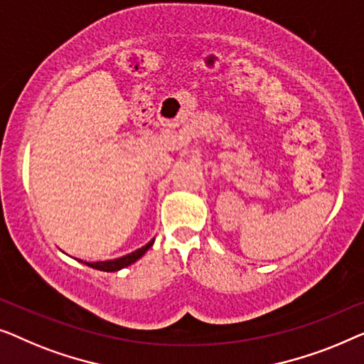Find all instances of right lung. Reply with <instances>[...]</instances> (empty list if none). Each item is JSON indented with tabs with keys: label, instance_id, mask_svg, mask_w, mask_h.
Masks as SVG:
<instances>
[{
	"label": "right lung",
	"instance_id": "add662e5",
	"mask_svg": "<svg viewBox=\"0 0 364 364\" xmlns=\"http://www.w3.org/2000/svg\"><path fill=\"white\" fill-rule=\"evenodd\" d=\"M153 242H155V239H151L150 242L143 245V247L136 249V250H133V252H130V254L122 255V257H119V259L104 260V262H84V264H85V265H89V267H92V269L104 270V272H117V270L125 269V267H129V265H132L133 262H136V260L140 259L141 255L145 254L146 250L151 247ZM80 262H82V260H80Z\"/></svg>",
	"mask_w": 364,
	"mask_h": 364
}]
</instances>
